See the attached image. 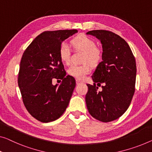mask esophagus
I'll return each instance as SVG.
<instances>
[{
	"label": "esophagus",
	"mask_w": 152,
	"mask_h": 152,
	"mask_svg": "<svg viewBox=\"0 0 152 152\" xmlns=\"http://www.w3.org/2000/svg\"><path fill=\"white\" fill-rule=\"evenodd\" d=\"M76 85H79V84L80 83H83V82L80 80H78V79H76Z\"/></svg>",
	"instance_id": "esophagus-1"
}]
</instances>
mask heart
Instances as JSON below:
<instances>
[{"label":"heart","mask_w":152,"mask_h":152,"mask_svg":"<svg viewBox=\"0 0 152 152\" xmlns=\"http://www.w3.org/2000/svg\"><path fill=\"white\" fill-rule=\"evenodd\" d=\"M72 44L76 50L85 53L83 62H89L91 65H97L100 62L102 56L98 49H97L96 42L91 38L86 35H80L72 40ZM60 59L65 64H69L71 60V51L67 43H63L58 50ZM88 63L83 65H72L69 67L67 72L70 76L77 79L82 80L91 72V65Z\"/></svg>","instance_id":"1"}]
</instances>
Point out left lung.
<instances>
[{"label": "left lung", "instance_id": "8db88e82", "mask_svg": "<svg viewBox=\"0 0 152 152\" xmlns=\"http://www.w3.org/2000/svg\"><path fill=\"white\" fill-rule=\"evenodd\" d=\"M87 35L96 37L102 47V61L92 75L94 85L87 84L85 101L93 117L102 122L119 118L130 106L135 91L137 65L130 46L117 34L94 30ZM101 83L103 90L98 91Z\"/></svg>", "mask_w": 152, "mask_h": 152}]
</instances>
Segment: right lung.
Masks as SVG:
<instances>
[{
	"label": "right lung",
	"instance_id": "1",
	"mask_svg": "<svg viewBox=\"0 0 152 152\" xmlns=\"http://www.w3.org/2000/svg\"><path fill=\"white\" fill-rule=\"evenodd\" d=\"M76 33V29L45 31L22 55L18 86L27 110L39 121L48 123L59 118L69 104L76 80L66 76L58 50L63 41ZM54 78L61 79L62 83L54 86Z\"/></svg>",
	"mask_w": 152,
	"mask_h": 152
}]
</instances>
